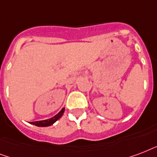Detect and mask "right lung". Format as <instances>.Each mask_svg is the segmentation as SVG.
Instances as JSON below:
<instances>
[{"instance_id": "add662e5", "label": "right lung", "mask_w": 157, "mask_h": 157, "mask_svg": "<svg viewBox=\"0 0 157 157\" xmlns=\"http://www.w3.org/2000/svg\"><path fill=\"white\" fill-rule=\"evenodd\" d=\"M64 110L65 108H63V109L60 111V112L58 113L57 115H55L54 117H53L52 118H50V119H48V120H45V121H34V122H32L31 124H35L36 126H40V127H45V126H50L51 124H53L55 121H57L60 118V117L63 116L64 112Z\"/></svg>"}]
</instances>
